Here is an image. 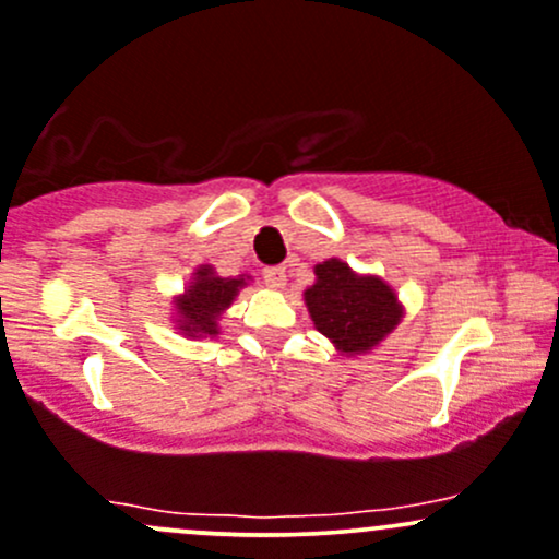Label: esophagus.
<instances>
[{
	"label": "esophagus",
	"instance_id": "obj_1",
	"mask_svg": "<svg viewBox=\"0 0 559 559\" xmlns=\"http://www.w3.org/2000/svg\"><path fill=\"white\" fill-rule=\"evenodd\" d=\"M262 278L270 289L281 292L286 286V267H278V264H275V267H264Z\"/></svg>",
	"mask_w": 559,
	"mask_h": 559
}]
</instances>
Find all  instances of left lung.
I'll use <instances>...</instances> for the list:
<instances>
[{"instance_id": "8db88e82", "label": "left lung", "mask_w": 559, "mask_h": 559, "mask_svg": "<svg viewBox=\"0 0 559 559\" xmlns=\"http://www.w3.org/2000/svg\"><path fill=\"white\" fill-rule=\"evenodd\" d=\"M313 273V286L302 292L305 308L337 354H372L402 324L404 305L380 275L356 273L337 257L316 264Z\"/></svg>"}]
</instances>
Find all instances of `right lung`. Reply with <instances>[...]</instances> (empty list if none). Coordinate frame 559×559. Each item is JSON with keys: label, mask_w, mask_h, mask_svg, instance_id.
<instances>
[{"label": "right lung", "mask_w": 559, "mask_h": 559, "mask_svg": "<svg viewBox=\"0 0 559 559\" xmlns=\"http://www.w3.org/2000/svg\"><path fill=\"white\" fill-rule=\"evenodd\" d=\"M251 275H230L222 278L211 264H198L190 284L181 295L171 299V321L179 334L187 340L216 337L219 334V321L225 310L230 308L243 286H249Z\"/></svg>", "instance_id": "right-lung-1"}]
</instances>
